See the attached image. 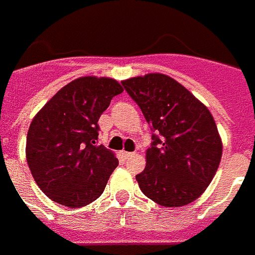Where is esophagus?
<instances>
[{
	"mask_svg": "<svg viewBox=\"0 0 255 255\" xmlns=\"http://www.w3.org/2000/svg\"><path fill=\"white\" fill-rule=\"evenodd\" d=\"M122 156H124L125 159H129V158H130V156H133V155H134V152H128V151H122Z\"/></svg>",
	"mask_w": 255,
	"mask_h": 255,
	"instance_id": "esophagus-1",
	"label": "esophagus"
}]
</instances>
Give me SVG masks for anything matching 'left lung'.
Instances as JSON below:
<instances>
[{"label":"left lung","instance_id":"1","mask_svg":"<svg viewBox=\"0 0 255 255\" xmlns=\"http://www.w3.org/2000/svg\"><path fill=\"white\" fill-rule=\"evenodd\" d=\"M151 125L145 169L136 180L142 194L165 207H181L205 192L223 155L214 118L188 89L165 74L122 81Z\"/></svg>","mask_w":255,"mask_h":255}]
</instances>
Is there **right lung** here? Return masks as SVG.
Instances as JSON below:
<instances>
[{"label":"right lung","mask_w":255,"mask_h":255,"mask_svg":"<svg viewBox=\"0 0 255 255\" xmlns=\"http://www.w3.org/2000/svg\"><path fill=\"white\" fill-rule=\"evenodd\" d=\"M122 92L113 78L82 77L61 88L34 117L27 133V163L53 202L78 209L103 194L118 159L96 144L97 122Z\"/></svg>","instance_id":"right-lung-1"}]
</instances>
